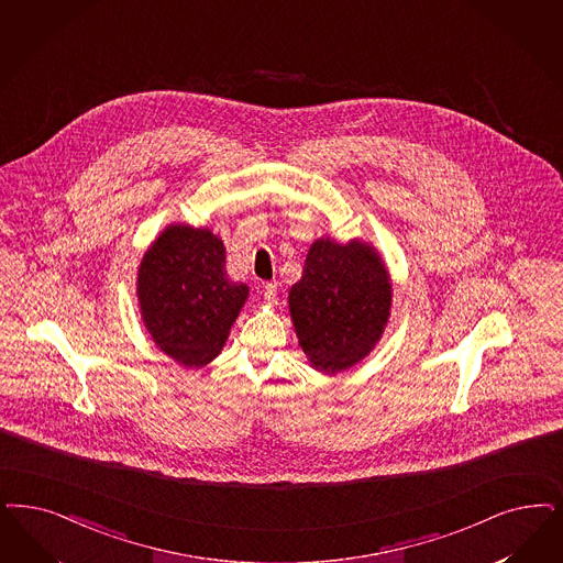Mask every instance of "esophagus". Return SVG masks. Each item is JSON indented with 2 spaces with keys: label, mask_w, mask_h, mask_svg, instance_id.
<instances>
[{
  "label": "esophagus",
  "mask_w": 563,
  "mask_h": 563,
  "mask_svg": "<svg viewBox=\"0 0 563 563\" xmlns=\"http://www.w3.org/2000/svg\"><path fill=\"white\" fill-rule=\"evenodd\" d=\"M264 299H266L268 306H276L278 299H276V285L274 283H266L264 285Z\"/></svg>",
  "instance_id": "34e87169"
}]
</instances>
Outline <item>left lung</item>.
Instances as JSON below:
<instances>
[{
    "label": "left lung",
    "instance_id": "1",
    "mask_svg": "<svg viewBox=\"0 0 563 563\" xmlns=\"http://www.w3.org/2000/svg\"><path fill=\"white\" fill-rule=\"evenodd\" d=\"M390 301V276L372 245L313 241L289 291L292 327L311 366L341 372L362 362L385 332Z\"/></svg>",
    "mask_w": 563,
    "mask_h": 563
}]
</instances>
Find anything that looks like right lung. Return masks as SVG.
<instances>
[{
  "label": "right lung",
  "mask_w": 563,
  "mask_h": 563,
  "mask_svg": "<svg viewBox=\"0 0 563 563\" xmlns=\"http://www.w3.org/2000/svg\"><path fill=\"white\" fill-rule=\"evenodd\" d=\"M227 250L208 229L170 224L145 252L136 274L141 318L155 345L185 368L222 351L250 287L233 283Z\"/></svg>",
  "instance_id": "obj_1"
}]
</instances>
